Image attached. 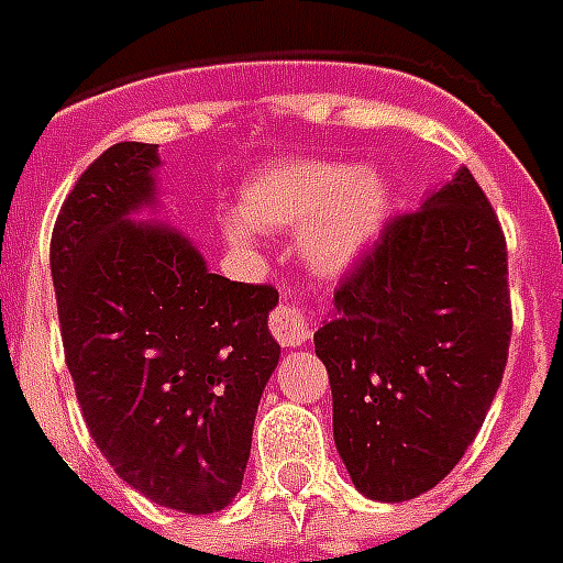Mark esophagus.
Masks as SVG:
<instances>
[{
	"instance_id": "obj_1",
	"label": "esophagus",
	"mask_w": 563,
	"mask_h": 563,
	"mask_svg": "<svg viewBox=\"0 0 563 563\" xmlns=\"http://www.w3.org/2000/svg\"><path fill=\"white\" fill-rule=\"evenodd\" d=\"M272 333L274 339L286 345V349H300L307 339L312 336L310 319H307V312L295 307V303H283L277 310L272 312Z\"/></svg>"
}]
</instances>
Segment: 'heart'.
Masks as SVG:
<instances>
[{
	"instance_id": "obj_1",
	"label": "heart",
	"mask_w": 563,
	"mask_h": 563,
	"mask_svg": "<svg viewBox=\"0 0 563 563\" xmlns=\"http://www.w3.org/2000/svg\"><path fill=\"white\" fill-rule=\"evenodd\" d=\"M242 214L224 221L230 244H251L256 230L300 227L298 251L321 277H342L372 251L393 212V186L377 167L351 162H291L253 174Z\"/></svg>"
}]
</instances>
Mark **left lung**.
I'll return each instance as SVG.
<instances>
[{"label":"left lung","instance_id":"obj_1","mask_svg":"<svg viewBox=\"0 0 563 563\" xmlns=\"http://www.w3.org/2000/svg\"><path fill=\"white\" fill-rule=\"evenodd\" d=\"M508 342L505 235L457 167L419 212L386 224L316 330L333 443L366 499H416L457 466L499 389Z\"/></svg>","mask_w":563,"mask_h":563}]
</instances>
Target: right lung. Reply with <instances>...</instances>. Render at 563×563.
I'll list each match as a JSON object with an SVG mask.
<instances>
[{
  "label": "right lung",
  "mask_w": 563,
  "mask_h": 563,
  "mask_svg": "<svg viewBox=\"0 0 563 563\" xmlns=\"http://www.w3.org/2000/svg\"><path fill=\"white\" fill-rule=\"evenodd\" d=\"M158 144L120 141L64 200L49 244L64 357L120 478L162 508L224 510L277 368V289L209 272L158 206Z\"/></svg>",
  "instance_id": "1"
}]
</instances>
